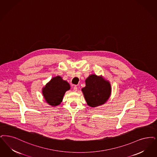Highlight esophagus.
Here are the masks:
<instances>
[{"label": "esophagus", "instance_id": "esophagus-1", "mask_svg": "<svg viewBox=\"0 0 157 157\" xmlns=\"http://www.w3.org/2000/svg\"><path fill=\"white\" fill-rule=\"evenodd\" d=\"M73 90L74 91V92H76L77 90H78V88L76 86H75L74 87V89H73Z\"/></svg>", "mask_w": 157, "mask_h": 157}]
</instances>
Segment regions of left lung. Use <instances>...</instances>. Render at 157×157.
I'll return each instance as SVG.
<instances>
[{
    "label": "left lung",
    "mask_w": 157,
    "mask_h": 157,
    "mask_svg": "<svg viewBox=\"0 0 157 157\" xmlns=\"http://www.w3.org/2000/svg\"><path fill=\"white\" fill-rule=\"evenodd\" d=\"M86 86L82 92L88 106L95 107L105 104L109 99L112 87L110 82L102 75L92 74L85 80Z\"/></svg>",
    "instance_id": "1"
}]
</instances>
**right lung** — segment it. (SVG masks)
Returning a JSON list of instances; mask_svg holds the SVG:
<instances>
[{
	"instance_id": "1",
	"label": "right lung",
	"mask_w": 157,
	"mask_h": 157,
	"mask_svg": "<svg viewBox=\"0 0 157 157\" xmlns=\"http://www.w3.org/2000/svg\"><path fill=\"white\" fill-rule=\"evenodd\" d=\"M69 83L59 76L52 78L43 88L42 94L46 102L52 106L59 105L65 92L70 89Z\"/></svg>"
}]
</instances>
